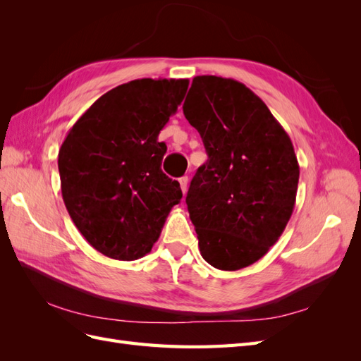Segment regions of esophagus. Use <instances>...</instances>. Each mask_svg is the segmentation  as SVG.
I'll return each instance as SVG.
<instances>
[{
    "instance_id": "34e87169",
    "label": "esophagus",
    "mask_w": 361,
    "mask_h": 361,
    "mask_svg": "<svg viewBox=\"0 0 361 361\" xmlns=\"http://www.w3.org/2000/svg\"><path fill=\"white\" fill-rule=\"evenodd\" d=\"M179 183H180L182 192L187 194V191H188V176H182V178L179 179Z\"/></svg>"
}]
</instances>
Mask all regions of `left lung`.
I'll return each mask as SVG.
<instances>
[{
	"label": "left lung",
	"mask_w": 361,
	"mask_h": 361,
	"mask_svg": "<svg viewBox=\"0 0 361 361\" xmlns=\"http://www.w3.org/2000/svg\"><path fill=\"white\" fill-rule=\"evenodd\" d=\"M183 114L207 154L187 194L202 257L216 269L245 268L279 241L293 212L292 141L265 102L232 78L195 76Z\"/></svg>",
	"instance_id": "8db88e82"
}]
</instances>
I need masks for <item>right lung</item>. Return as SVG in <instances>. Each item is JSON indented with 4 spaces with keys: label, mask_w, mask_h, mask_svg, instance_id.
Here are the masks:
<instances>
[{
    "label": "right lung",
    "mask_w": 361,
    "mask_h": 361,
    "mask_svg": "<svg viewBox=\"0 0 361 361\" xmlns=\"http://www.w3.org/2000/svg\"><path fill=\"white\" fill-rule=\"evenodd\" d=\"M188 80H134L106 92L71 128L59 152L61 195L76 228L116 260H137L158 241L180 185L162 173L161 129Z\"/></svg>",
    "instance_id": "1"
}]
</instances>
